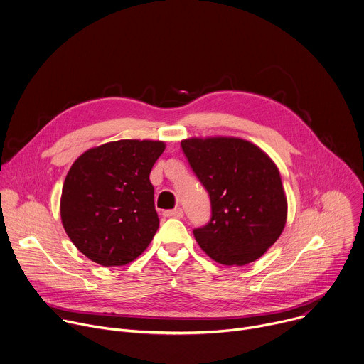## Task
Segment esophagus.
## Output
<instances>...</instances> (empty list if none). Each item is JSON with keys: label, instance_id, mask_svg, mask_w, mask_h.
<instances>
[{"label": "esophagus", "instance_id": "obj_1", "mask_svg": "<svg viewBox=\"0 0 364 364\" xmlns=\"http://www.w3.org/2000/svg\"><path fill=\"white\" fill-rule=\"evenodd\" d=\"M163 216H164V218L181 219V218L184 216V213H183V209H180V207H177V209H174V210H166V212H163Z\"/></svg>", "mask_w": 364, "mask_h": 364}]
</instances>
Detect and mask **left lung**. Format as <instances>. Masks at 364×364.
<instances>
[{"instance_id":"8db88e82","label":"left lung","mask_w":364,"mask_h":364,"mask_svg":"<svg viewBox=\"0 0 364 364\" xmlns=\"http://www.w3.org/2000/svg\"><path fill=\"white\" fill-rule=\"evenodd\" d=\"M186 159L210 198L212 216L193 235L216 262L246 265L281 236L287 197L268 155L239 138L181 141Z\"/></svg>"}]
</instances>
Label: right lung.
Masks as SVG:
<instances>
[{
    "instance_id": "1",
    "label": "right lung",
    "mask_w": 364,
    "mask_h": 364,
    "mask_svg": "<svg viewBox=\"0 0 364 364\" xmlns=\"http://www.w3.org/2000/svg\"><path fill=\"white\" fill-rule=\"evenodd\" d=\"M161 141L121 139L82 154L69 170L60 201L73 245L102 267L132 262L160 226L149 181Z\"/></svg>"
}]
</instances>
